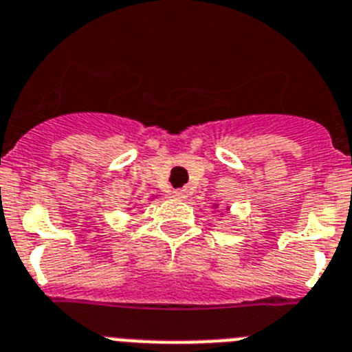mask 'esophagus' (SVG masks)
Segmentation results:
<instances>
[{"label": "esophagus", "instance_id": "34e87169", "mask_svg": "<svg viewBox=\"0 0 352 352\" xmlns=\"http://www.w3.org/2000/svg\"><path fill=\"white\" fill-rule=\"evenodd\" d=\"M186 197H188V193H186V189H175V191H173V198L184 200Z\"/></svg>", "mask_w": 352, "mask_h": 352}]
</instances>
